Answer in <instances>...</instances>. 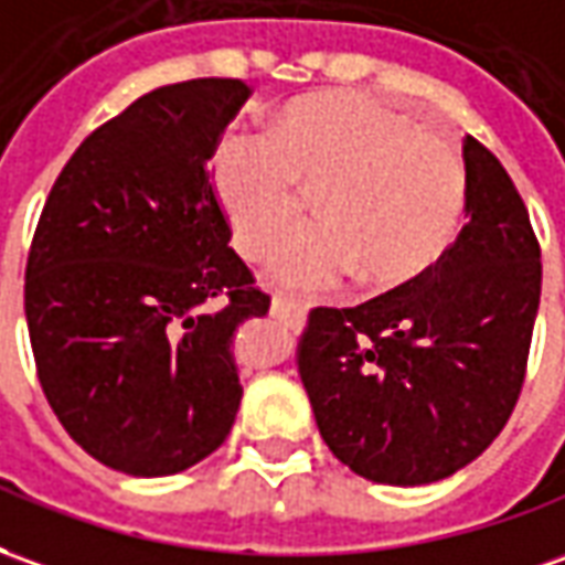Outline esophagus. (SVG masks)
<instances>
[{
  "label": "esophagus",
  "instance_id": "esophagus-1",
  "mask_svg": "<svg viewBox=\"0 0 565 565\" xmlns=\"http://www.w3.org/2000/svg\"><path fill=\"white\" fill-rule=\"evenodd\" d=\"M270 310H274L276 320L289 322V326H301L307 317V307L301 305V301H291V298H286V295H276Z\"/></svg>",
  "mask_w": 565,
  "mask_h": 565
}]
</instances>
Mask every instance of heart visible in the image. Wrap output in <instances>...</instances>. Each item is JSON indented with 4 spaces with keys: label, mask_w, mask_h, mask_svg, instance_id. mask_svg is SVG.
Masks as SVG:
<instances>
[{
    "label": "heart",
    "mask_w": 565,
    "mask_h": 565,
    "mask_svg": "<svg viewBox=\"0 0 565 565\" xmlns=\"http://www.w3.org/2000/svg\"><path fill=\"white\" fill-rule=\"evenodd\" d=\"M212 181L248 260L270 258L313 196L320 227L274 260L276 282L295 291L338 289L353 274L369 289L406 286L449 252L468 200L452 138L363 95L305 97L270 135H224Z\"/></svg>",
    "instance_id": "heart-1"
}]
</instances>
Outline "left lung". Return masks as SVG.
I'll use <instances>...</instances> for the list:
<instances>
[{"instance_id": "1", "label": "left lung", "mask_w": 565, "mask_h": 565, "mask_svg": "<svg viewBox=\"0 0 565 565\" xmlns=\"http://www.w3.org/2000/svg\"><path fill=\"white\" fill-rule=\"evenodd\" d=\"M468 200L449 252L360 307H313L298 341L326 446L372 483L452 477L504 430L526 381L542 245L498 157L465 138Z\"/></svg>"}]
</instances>
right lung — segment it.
I'll list each match as a JSON object with an SVG mask.
<instances>
[{"mask_svg":"<svg viewBox=\"0 0 565 565\" xmlns=\"http://www.w3.org/2000/svg\"><path fill=\"white\" fill-rule=\"evenodd\" d=\"M252 88L162 85L61 169L26 255L42 394L70 437L131 477H171L227 439L243 399L233 334L270 295L233 252L215 147Z\"/></svg>","mask_w":565,"mask_h":565,"instance_id":"1","label":"right lung"}]
</instances>
